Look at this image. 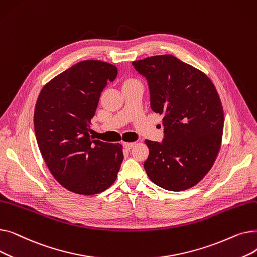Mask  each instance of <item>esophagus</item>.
I'll return each instance as SVG.
<instances>
[{
  "instance_id": "esophagus-1",
  "label": "esophagus",
  "mask_w": 257,
  "mask_h": 257,
  "mask_svg": "<svg viewBox=\"0 0 257 257\" xmlns=\"http://www.w3.org/2000/svg\"><path fill=\"white\" fill-rule=\"evenodd\" d=\"M134 145H136V143H133V142L132 143H125L124 147L126 148L127 150H130V149H132V148L134 147Z\"/></svg>"
}]
</instances>
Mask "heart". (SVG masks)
<instances>
[{
    "label": "heart",
    "instance_id": "1",
    "mask_svg": "<svg viewBox=\"0 0 257 257\" xmlns=\"http://www.w3.org/2000/svg\"><path fill=\"white\" fill-rule=\"evenodd\" d=\"M131 81H137V80H133V79H129V80H127L126 82H131Z\"/></svg>",
    "mask_w": 257,
    "mask_h": 257
}]
</instances>
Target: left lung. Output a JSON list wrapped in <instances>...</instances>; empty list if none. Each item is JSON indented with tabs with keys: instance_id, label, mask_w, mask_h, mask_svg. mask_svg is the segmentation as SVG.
I'll return each instance as SVG.
<instances>
[{
	"instance_id": "8db88e82",
	"label": "left lung",
	"mask_w": 257,
	"mask_h": 257,
	"mask_svg": "<svg viewBox=\"0 0 257 257\" xmlns=\"http://www.w3.org/2000/svg\"><path fill=\"white\" fill-rule=\"evenodd\" d=\"M148 80L152 110L164 114L163 143L146 140V173L156 185L185 191L204 178L223 136V107L211 80L173 55L132 62Z\"/></svg>"
}]
</instances>
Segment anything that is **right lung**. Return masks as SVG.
<instances>
[{"instance_id": "obj_1", "label": "right lung", "mask_w": 257, "mask_h": 257, "mask_svg": "<svg viewBox=\"0 0 257 257\" xmlns=\"http://www.w3.org/2000/svg\"><path fill=\"white\" fill-rule=\"evenodd\" d=\"M116 75L113 64L81 61L49 81L37 98L34 130L38 148L54 178L67 191L96 195L117 177L123 146L89 136L101 92Z\"/></svg>"}]
</instances>
